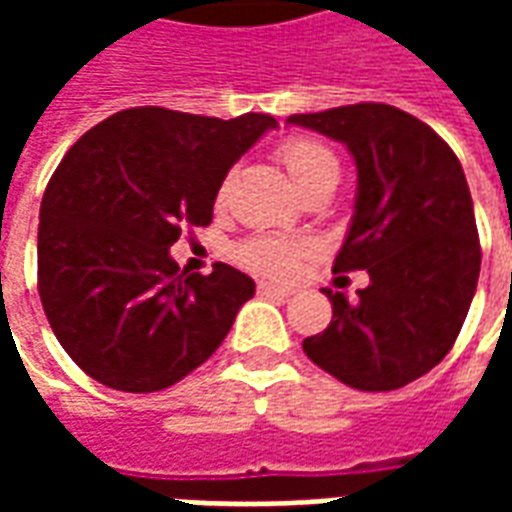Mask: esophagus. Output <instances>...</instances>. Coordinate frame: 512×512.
<instances>
[{
  "instance_id": "esophagus-1",
  "label": "esophagus",
  "mask_w": 512,
  "mask_h": 512,
  "mask_svg": "<svg viewBox=\"0 0 512 512\" xmlns=\"http://www.w3.org/2000/svg\"><path fill=\"white\" fill-rule=\"evenodd\" d=\"M257 290H260L263 296H279V299H288V296H293V288H288V285H277V282H260Z\"/></svg>"
}]
</instances>
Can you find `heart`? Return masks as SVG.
I'll list each match as a JSON object with an SVG mask.
<instances>
[{"mask_svg": "<svg viewBox=\"0 0 512 512\" xmlns=\"http://www.w3.org/2000/svg\"><path fill=\"white\" fill-rule=\"evenodd\" d=\"M279 161L285 164L290 180L296 183L299 191L310 189L312 183H318V180L337 178L340 175L337 156L326 145L315 142V139H288L285 145L279 147ZM299 255V244L285 241V238H271V235L252 238V241H246L238 249L241 263L255 268V271H263V274H274V277L288 274L290 268L296 266Z\"/></svg>", "mask_w": 512, "mask_h": 512, "instance_id": "heart-1", "label": "heart"}]
</instances>
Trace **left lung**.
<instances>
[{"instance_id": "8db88e82", "label": "left lung", "mask_w": 512, "mask_h": 512, "mask_svg": "<svg viewBox=\"0 0 512 512\" xmlns=\"http://www.w3.org/2000/svg\"><path fill=\"white\" fill-rule=\"evenodd\" d=\"M348 147L356 164L351 227L334 271L367 268L370 285L323 293L332 323L304 354L343 384L389 392L450 354L480 277L474 205L458 156L430 126L389 104L288 117Z\"/></svg>"}]
</instances>
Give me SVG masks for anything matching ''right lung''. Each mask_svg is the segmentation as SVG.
Instances as JSON below:
<instances>
[{
  "mask_svg": "<svg viewBox=\"0 0 512 512\" xmlns=\"http://www.w3.org/2000/svg\"><path fill=\"white\" fill-rule=\"evenodd\" d=\"M271 115L136 106L106 117L51 175L38 227V290L60 345L98 384L158 392L222 345L252 277L216 263L180 274L169 246L205 227L222 180Z\"/></svg>",
  "mask_w": 512,
  "mask_h": 512,
  "instance_id": "1",
  "label": "right lung"
}]
</instances>
